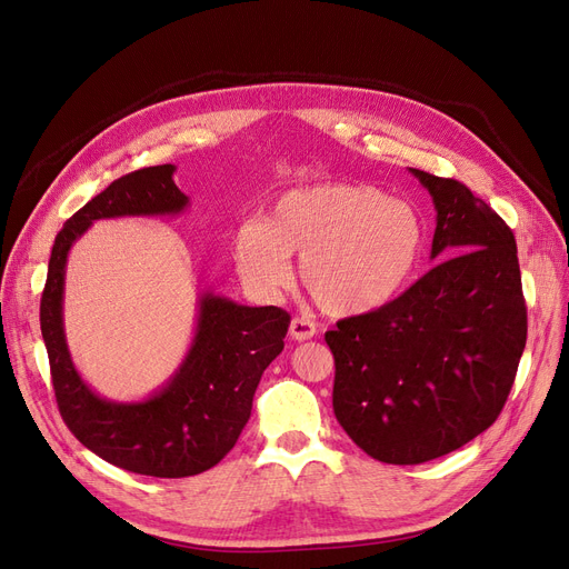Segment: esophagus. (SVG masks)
Listing matches in <instances>:
<instances>
[{"label": "esophagus", "instance_id": "1", "mask_svg": "<svg viewBox=\"0 0 569 569\" xmlns=\"http://www.w3.org/2000/svg\"><path fill=\"white\" fill-rule=\"evenodd\" d=\"M288 332H290V337L295 341H307V339H311L316 335V323H313V320H309V318H292Z\"/></svg>", "mask_w": 569, "mask_h": 569}]
</instances>
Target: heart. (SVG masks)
<instances>
[{"label":"heart","instance_id":"obj_1","mask_svg":"<svg viewBox=\"0 0 569 569\" xmlns=\"http://www.w3.org/2000/svg\"><path fill=\"white\" fill-rule=\"evenodd\" d=\"M418 211L372 186L320 183L281 194L262 223L234 239L241 279L277 295L292 279L290 256L313 300L335 316L377 311L400 295L423 256Z\"/></svg>","mask_w":569,"mask_h":569}]
</instances>
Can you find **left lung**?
I'll use <instances>...</instances> for the list:
<instances>
[{"label":"left lung","instance_id":"left-lung-1","mask_svg":"<svg viewBox=\"0 0 569 569\" xmlns=\"http://www.w3.org/2000/svg\"><path fill=\"white\" fill-rule=\"evenodd\" d=\"M411 174L432 194V258L445 260L398 300L326 332L337 421L388 465L447 456L496 423L528 337L511 228L465 183Z\"/></svg>","mask_w":569,"mask_h":569}]
</instances>
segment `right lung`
Instances as JSON below:
<instances>
[{"mask_svg": "<svg viewBox=\"0 0 569 569\" xmlns=\"http://www.w3.org/2000/svg\"><path fill=\"white\" fill-rule=\"evenodd\" d=\"M174 169L158 164L120 177L67 220L53 243L39 309L58 409L71 435L102 460L160 479L207 472L230 453L290 326V313L279 307H243L207 292L190 351L160 392L143 402H109L79 377L62 328L71 243L100 218L181 213L188 197L171 179Z\"/></svg>", "mask_w": 569, "mask_h": 569, "instance_id": "add662e5", "label": "right lung"}]
</instances>
